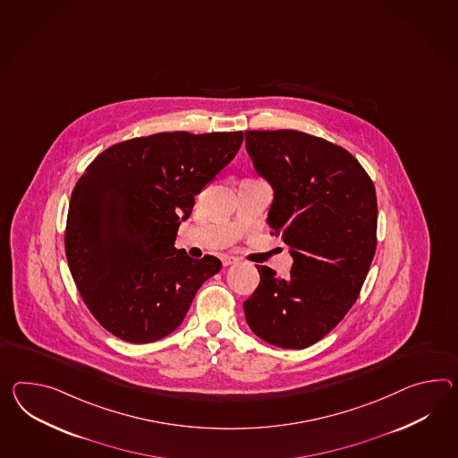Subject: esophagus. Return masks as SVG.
Listing matches in <instances>:
<instances>
[{"label":"esophagus","mask_w":458,"mask_h":458,"mask_svg":"<svg viewBox=\"0 0 458 458\" xmlns=\"http://www.w3.org/2000/svg\"><path fill=\"white\" fill-rule=\"evenodd\" d=\"M238 259L234 257H230V255H224L222 257V263H224V267H230V265H234Z\"/></svg>","instance_id":"1"}]
</instances>
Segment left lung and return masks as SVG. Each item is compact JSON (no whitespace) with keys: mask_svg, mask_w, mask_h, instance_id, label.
Returning a JSON list of instances; mask_svg holds the SVG:
<instances>
[{"mask_svg":"<svg viewBox=\"0 0 458 458\" xmlns=\"http://www.w3.org/2000/svg\"><path fill=\"white\" fill-rule=\"evenodd\" d=\"M246 150L275 190L269 233L290 246L278 278L257 267L243 302L250 329L273 346L304 349L323 339L356 302L377 245V199L346 148L300 131H248Z\"/></svg>","mask_w":458,"mask_h":458,"instance_id":"obj_1","label":"left lung"}]
</instances>
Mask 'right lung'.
<instances>
[{
	"instance_id": "obj_1",
	"label": "right lung",
	"mask_w": 458,
	"mask_h": 458,
	"mask_svg": "<svg viewBox=\"0 0 458 458\" xmlns=\"http://www.w3.org/2000/svg\"><path fill=\"white\" fill-rule=\"evenodd\" d=\"M243 142V132H162L106 148L78 180L64 246L90 314L111 335L154 343L179 327L201 284L222 268L175 248L182 220Z\"/></svg>"
}]
</instances>
